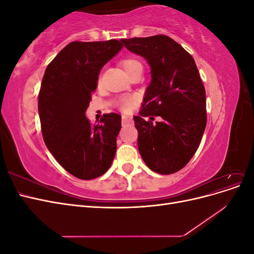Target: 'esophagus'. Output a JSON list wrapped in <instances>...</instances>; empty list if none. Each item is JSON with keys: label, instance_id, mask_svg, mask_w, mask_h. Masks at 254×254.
Instances as JSON below:
<instances>
[{"label": "esophagus", "instance_id": "obj_1", "mask_svg": "<svg viewBox=\"0 0 254 254\" xmlns=\"http://www.w3.org/2000/svg\"><path fill=\"white\" fill-rule=\"evenodd\" d=\"M132 122V118L131 117H127V115H123L122 117V124H129V123Z\"/></svg>", "mask_w": 254, "mask_h": 254}]
</instances>
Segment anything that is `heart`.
<instances>
[{"mask_svg": "<svg viewBox=\"0 0 254 254\" xmlns=\"http://www.w3.org/2000/svg\"><path fill=\"white\" fill-rule=\"evenodd\" d=\"M122 66L124 67V70L127 72V74L129 72H131L133 68L141 66V63L137 59L133 58V57H127L125 59H123L121 61ZM135 104V97L132 96H128V97H123L119 101V108L124 111V112H128L132 109L133 105Z\"/></svg>", "mask_w": 254, "mask_h": 254, "instance_id": "1", "label": "heart"}]
</instances>
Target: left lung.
Returning <instances> with one entry per match:
<instances>
[{
    "label": "left lung",
    "mask_w": 254,
    "mask_h": 254,
    "mask_svg": "<svg viewBox=\"0 0 254 254\" xmlns=\"http://www.w3.org/2000/svg\"><path fill=\"white\" fill-rule=\"evenodd\" d=\"M122 41L151 67V82L133 117L140 155L158 174L179 172L195 155L206 126L205 89L195 60L165 35ZM156 116L163 120L153 123Z\"/></svg>",
    "instance_id": "left-lung-1"
}]
</instances>
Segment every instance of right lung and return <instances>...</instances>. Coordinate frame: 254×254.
<instances>
[{"label":"right lung","mask_w":254,"mask_h":254,"mask_svg":"<svg viewBox=\"0 0 254 254\" xmlns=\"http://www.w3.org/2000/svg\"><path fill=\"white\" fill-rule=\"evenodd\" d=\"M123 48L119 40L74 41L58 53L43 75L38 110L45 145L66 172L81 180L104 175L117 151L121 115L86 118L102 67Z\"/></svg>","instance_id":"obj_1"}]
</instances>
